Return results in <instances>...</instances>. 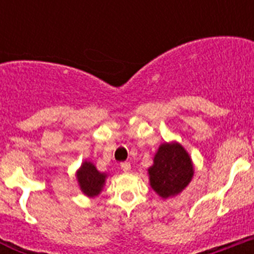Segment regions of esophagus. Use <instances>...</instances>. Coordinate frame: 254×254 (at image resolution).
Listing matches in <instances>:
<instances>
[{"label": "esophagus", "instance_id": "esophagus-1", "mask_svg": "<svg viewBox=\"0 0 254 254\" xmlns=\"http://www.w3.org/2000/svg\"><path fill=\"white\" fill-rule=\"evenodd\" d=\"M121 168H122L123 172H129L131 170V164L128 163V161H125V163H121Z\"/></svg>", "mask_w": 254, "mask_h": 254}]
</instances>
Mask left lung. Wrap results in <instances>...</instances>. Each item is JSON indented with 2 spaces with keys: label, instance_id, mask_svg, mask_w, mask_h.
Masks as SVG:
<instances>
[{
  "label": "left lung",
  "instance_id": "8db88e82",
  "mask_svg": "<svg viewBox=\"0 0 254 254\" xmlns=\"http://www.w3.org/2000/svg\"><path fill=\"white\" fill-rule=\"evenodd\" d=\"M150 185L163 198L176 196L185 190L193 176L190 155L179 143H163L149 168Z\"/></svg>",
  "mask_w": 254,
  "mask_h": 254
}]
</instances>
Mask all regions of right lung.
Listing matches in <instances>:
<instances>
[{
    "label": "right lung",
    "mask_w": 254,
    "mask_h": 254,
    "mask_svg": "<svg viewBox=\"0 0 254 254\" xmlns=\"http://www.w3.org/2000/svg\"><path fill=\"white\" fill-rule=\"evenodd\" d=\"M105 174L96 170L93 164L89 161L82 163L81 168L77 172V181L80 188L86 196L94 197L100 193L105 182Z\"/></svg>",
    "instance_id": "1"
}]
</instances>
